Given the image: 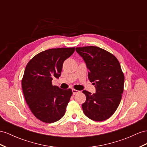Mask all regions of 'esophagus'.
Instances as JSON below:
<instances>
[{
	"mask_svg": "<svg viewBox=\"0 0 147 147\" xmlns=\"http://www.w3.org/2000/svg\"><path fill=\"white\" fill-rule=\"evenodd\" d=\"M72 91H73V95H75V94H78V93L80 92V91H78V90L74 89H73Z\"/></svg>",
	"mask_w": 147,
	"mask_h": 147,
	"instance_id": "34e87169",
	"label": "esophagus"
}]
</instances>
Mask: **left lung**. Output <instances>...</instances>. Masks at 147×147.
Listing matches in <instances>:
<instances>
[{
    "mask_svg": "<svg viewBox=\"0 0 147 147\" xmlns=\"http://www.w3.org/2000/svg\"><path fill=\"white\" fill-rule=\"evenodd\" d=\"M76 50L84 59L89 80L96 89L94 94L82 91L86 97L82 110L94 121L107 120L119 106L123 91L124 74L120 63L114 55L99 47H77Z\"/></svg>",
    "mask_w": 147,
    "mask_h": 147,
    "instance_id": "8db88e82",
    "label": "left lung"
}]
</instances>
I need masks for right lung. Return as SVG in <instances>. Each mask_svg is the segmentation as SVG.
<instances>
[{
    "mask_svg": "<svg viewBox=\"0 0 147 147\" xmlns=\"http://www.w3.org/2000/svg\"><path fill=\"white\" fill-rule=\"evenodd\" d=\"M75 48H52L39 53L26 66L22 87L26 102L36 117L45 123L61 119L65 114L72 90L53 86L59 78L63 64L73 55Z\"/></svg>",
    "mask_w": 147,
    "mask_h": 147,
    "instance_id": "right-lung-1",
    "label": "right lung"
}]
</instances>
